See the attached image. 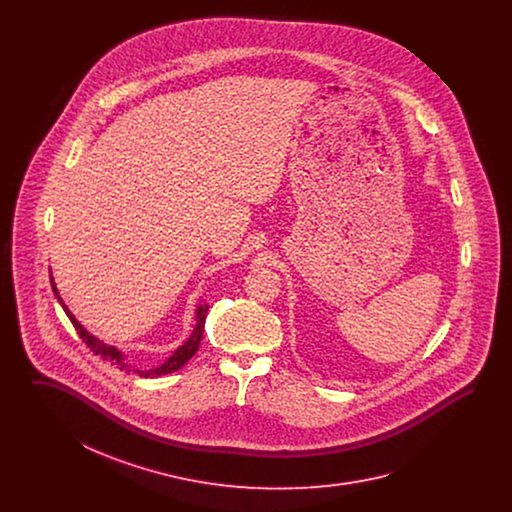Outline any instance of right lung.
<instances>
[{"instance_id": "1", "label": "right lung", "mask_w": 512, "mask_h": 512, "mask_svg": "<svg viewBox=\"0 0 512 512\" xmlns=\"http://www.w3.org/2000/svg\"><path fill=\"white\" fill-rule=\"evenodd\" d=\"M51 288H53V293H55V297H57V301L61 303V307H63V311L67 313V317L71 318V322H73L74 330L78 332V336L82 338V341L96 353L99 355L101 359H105V361H113V365L121 366V370H128L130 372V366L124 365V361H122V353L117 349V347H111V345H105L103 341H99L98 338H94L88 330H84V326L73 317V313L67 309V305L63 303V299L59 297V292H57V288H55V282H53V278H51ZM207 309H209V305H199L197 307V313H195V318H197V326H195L194 334L190 336V340L186 341L184 345H180L174 353H172V357H169V361H165L163 365L157 366V368H151V370H136L140 376H163V374H171L174 370H178V368H182V366L186 365L192 357L195 355V351L199 349V341L203 338V328H205V317H207Z\"/></svg>"}]
</instances>
